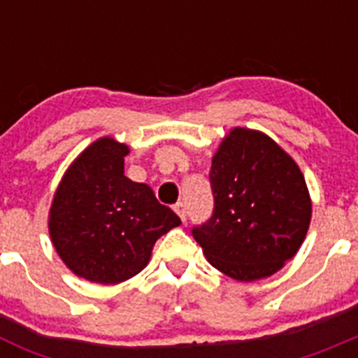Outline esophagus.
<instances>
[{"label": "esophagus", "instance_id": "1", "mask_svg": "<svg viewBox=\"0 0 358 358\" xmlns=\"http://www.w3.org/2000/svg\"><path fill=\"white\" fill-rule=\"evenodd\" d=\"M173 210H176V213L179 215V218H181L182 222H186V217H188V215H186V206H185V204H182V202H177L176 206H173Z\"/></svg>", "mask_w": 358, "mask_h": 358}]
</instances>
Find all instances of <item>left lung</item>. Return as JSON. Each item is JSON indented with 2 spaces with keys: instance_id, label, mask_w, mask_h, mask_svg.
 <instances>
[{
  "instance_id": "left-lung-1",
  "label": "left lung",
  "mask_w": 358,
  "mask_h": 358,
  "mask_svg": "<svg viewBox=\"0 0 358 358\" xmlns=\"http://www.w3.org/2000/svg\"><path fill=\"white\" fill-rule=\"evenodd\" d=\"M210 185L213 213L192 235L220 273L262 280L301 248L312 217L305 177L268 136L233 129L211 161Z\"/></svg>"
}]
</instances>
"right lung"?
Returning a JSON list of instances; mask_svg holds the SVG:
<instances>
[{
	"instance_id": "obj_1",
	"label": "right lung",
	"mask_w": 358,
	"mask_h": 358,
	"mask_svg": "<svg viewBox=\"0 0 358 358\" xmlns=\"http://www.w3.org/2000/svg\"><path fill=\"white\" fill-rule=\"evenodd\" d=\"M129 147L100 138L62 177L50 210V236L77 276L115 285L143 271L154 243L181 224L148 185L123 176Z\"/></svg>"
}]
</instances>
